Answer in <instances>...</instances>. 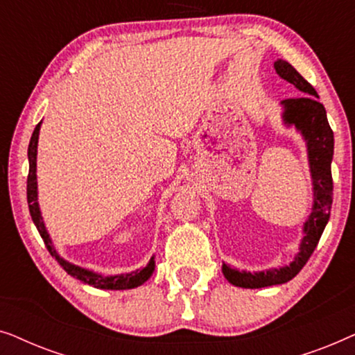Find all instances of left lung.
<instances>
[{"label": "left lung", "instance_id": "1", "mask_svg": "<svg viewBox=\"0 0 355 355\" xmlns=\"http://www.w3.org/2000/svg\"><path fill=\"white\" fill-rule=\"evenodd\" d=\"M278 74L291 82L302 94L294 98L283 101L286 123L295 124L307 140L310 171L313 179V208L312 215L304 225V241L300 244V252L289 266L279 270L260 271V273H247V271L232 270L231 266L223 265V273L231 284L239 288H266V286L288 283L304 268L310 255L313 254L324 226L329 220L333 203V176L331 159L334 150L333 130L327 119V110L317 98V90L289 64L288 61L278 60L275 62Z\"/></svg>", "mask_w": 355, "mask_h": 355}]
</instances>
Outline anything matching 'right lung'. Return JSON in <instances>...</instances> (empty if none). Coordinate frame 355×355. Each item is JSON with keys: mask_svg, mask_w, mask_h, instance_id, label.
Listing matches in <instances>:
<instances>
[{"mask_svg": "<svg viewBox=\"0 0 355 355\" xmlns=\"http://www.w3.org/2000/svg\"><path fill=\"white\" fill-rule=\"evenodd\" d=\"M38 130H40V124H37L35 130H33L31 144H28V176H27V202H28V210H31V216L33 223H35L38 232H40L43 242H45L48 252H50L51 257H55L62 268H64L67 273L74 278L84 281L85 284L94 286V288L98 289H132L137 288V286L144 284L145 281L150 278V275L153 273L155 270V261L153 259L148 261L147 266L142 270L132 271V273L128 275H116V276H101L98 273H94V271L84 270L80 266H76L72 263H67L66 260H62L60 255L56 254V250L53 249L50 237H48V232L43 226L40 210H38L37 203V144H38Z\"/></svg>", "mask_w": 355, "mask_h": 355, "instance_id": "obj_1", "label": "right lung"}]
</instances>
